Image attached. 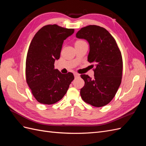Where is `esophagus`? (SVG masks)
Here are the masks:
<instances>
[{
	"instance_id": "1",
	"label": "esophagus",
	"mask_w": 146,
	"mask_h": 146,
	"mask_svg": "<svg viewBox=\"0 0 146 146\" xmlns=\"http://www.w3.org/2000/svg\"><path fill=\"white\" fill-rule=\"evenodd\" d=\"M74 77H80V74H78L77 73H74Z\"/></svg>"
}]
</instances>
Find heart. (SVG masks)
I'll list each match as a JSON object with an SVG mask.
<instances>
[{
    "instance_id": "heart-1",
    "label": "heart",
    "mask_w": 146,
    "mask_h": 146,
    "mask_svg": "<svg viewBox=\"0 0 146 146\" xmlns=\"http://www.w3.org/2000/svg\"><path fill=\"white\" fill-rule=\"evenodd\" d=\"M83 41H77V42H82Z\"/></svg>"
}]
</instances>
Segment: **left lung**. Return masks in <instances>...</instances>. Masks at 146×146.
Masks as SVG:
<instances>
[{
  "label": "left lung",
  "mask_w": 146,
  "mask_h": 146,
  "mask_svg": "<svg viewBox=\"0 0 146 146\" xmlns=\"http://www.w3.org/2000/svg\"><path fill=\"white\" fill-rule=\"evenodd\" d=\"M76 37L90 44L88 61L94 68V78L82 74L85 85L80 95L85 102L101 107L109 104L121 85L123 63L121 52L114 38L105 29L90 25L82 28Z\"/></svg>",
  "instance_id": "8db88e82"
}]
</instances>
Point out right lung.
I'll use <instances>...</instances> for the list:
<instances>
[{
    "mask_svg": "<svg viewBox=\"0 0 146 146\" xmlns=\"http://www.w3.org/2000/svg\"><path fill=\"white\" fill-rule=\"evenodd\" d=\"M74 32V29L47 25L32 39L26 58V81L39 103L51 105L60 100L74 79L72 73L63 74L54 68L64 40Z\"/></svg>",
    "mask_w": 146,
    "mask_h": 146,
    "instance_id": "add662e5",
    "label": "right lung"
}]
</instances>
